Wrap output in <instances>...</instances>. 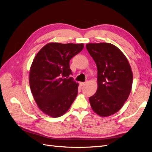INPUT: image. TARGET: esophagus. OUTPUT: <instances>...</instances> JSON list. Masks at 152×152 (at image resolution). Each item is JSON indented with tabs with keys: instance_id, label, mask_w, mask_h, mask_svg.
Masks as SVG:
<instances>
[{
	"instance_id": "obj_1",
	"label": "esophagus",
	"mask_w": 152,
	"mask_h": 152,
	"mask_svg": "<svg viewBox=\"0 0 152 152\" xmlns=\"http://www.w3.org/2000/svg\"><path fill=\"white\" fill-rule=\"evenodd\" d=\"M85 84H86V82H80V86H84V85H85Z\"/></svg>"
}]
</instances>
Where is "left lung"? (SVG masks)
<instances>
[{
  "label": "left lung",
  "mask_w": 152,
  "mask_h": 152,
  "mask_svg": "<svg viewBox=\"0 0 152 152\" xmlns=\"http://www.w3.org/2000/svg\"><path fill=\"white\" fill-rule=\"evenodd\" d=\"M86 49L98 70V89L89 98L91 108L102 117L117 112L131 91L132 72L121 50L110 43L87 44Z\"/></svg>",
  "instance_id": "8db88e82"
}]
</instances>
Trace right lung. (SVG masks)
I'll list each match as a JSON object with an SVG mask.
<instances>
[{
    "mask_svg": "<svg viewBox=\"0 0 152 152\" xmlns=\"http://www.w3.org/2000/svg\"><path fill=\"white\" fill-rule=\"evenodd\" d=\"M84 44L49 43L37 54L30 71L31 91L38 107L52 117H59L71 107L78 94L72 77L70 59Z\"/></svg>",
    "mask_w": 152,
    "mask_h": 152,
    "instance_id": "obj_1",
    "label": "right lung"
}]
</instances>
